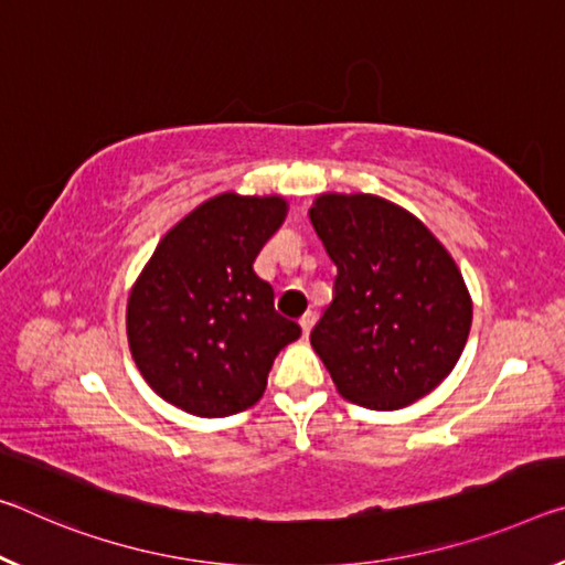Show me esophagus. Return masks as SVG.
Segmentation results:
<instances>
[{
  "instance_id": "1",
  "label": "esophagus",
  "mask_w": 565,
  "mask_h": 565,
  "mask_svg": "<svg viewBox=\"0 0 565 565\" xmlns=\"http://www.w3.org/2000/svg\"><path fill=\"white\" fill-rule=\"evenodd\" d=\"M315 321H317V315H315V311H307V315H303V317L299 319L303 337H309V331H311V327H315Z\"/></svg>"
}]
</instances>
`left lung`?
Here are the masks:
<instances>
[{
  "label": "left lung",
  "instance_id": "obj_1",
  "mask_svg": "<svg viewBox=\"0 0 565 565\" xmlns=\"http://www.w3.org/2000/svg\"><path fill=\"white\" fill-rule=\"evenodd\" d=\"M309 218L337 264L331 303L309 339L339 395L370 409L425 397L470 334L472 303L450 254L377 195L327 193Z\"/></svg>",
  "mask_w": 565,
  "mask_h": 565
}]
</instances>
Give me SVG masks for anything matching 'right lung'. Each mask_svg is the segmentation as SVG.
Returning a JSON list of instances; mask_svg holds the SVG:
<instances>
[{
  "label": "right lung",
  "mask_w": 565,
  "mask_h": 565,
  "mask_svg": "<svg viewBox=\"0 0 565 565\" xmlns=\"http://www.w3.org/2000/svg\"><path fill=\"white\" fill-rule=\"evenodd\" d=\"M281 199L223 193L168 231L128 301V342L146 382L170 405L228 417L256 405L281 349L301 327L274 309L254 262L281 226Z\"/></svg>",
  "instance_id": "right-lung-1"
}]
</instances>
